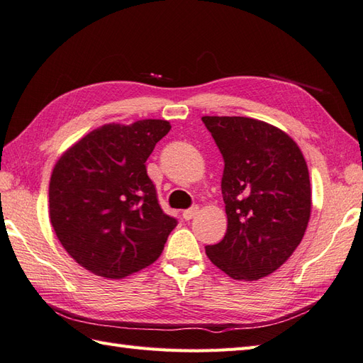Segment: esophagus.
Here are the masks:
<instances>
[{"label":"esophagus","mask_w":363,"mask_h":363,"mask_svg":"<svg viewBox=\"0 0 363 363\" xmlns=\"http://www.w3.org/2000/svg\"><path fill=\"white\" fill-rule=\"evenodd\" d=\"M197 213H199V206L197 205L189 208V209H184V211H183V219L184 220H191L192 217H194Z\"/></svg>","instance_id":"34e87169"}]
</instances>
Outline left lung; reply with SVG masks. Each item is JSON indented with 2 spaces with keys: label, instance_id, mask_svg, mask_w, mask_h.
<instances>
[{
  "label": "left lung",
  "instance_id": "1",
  "mask_svg": "<svg viewBox=\"0 0 363 363\" xmlns=\"http://www.w3.org/2000/svg\"><path fill=\"white\" fill-rule=\"evenodd\" d=\"M223 157L222 196L228 227L208 245L211 262L233 279L279 269L300 245L311 217V182L296 143L264 121L203 116Z\"/></svg>",
  "mask_w": 363,
  "mask_h": 363
}]
</instances>
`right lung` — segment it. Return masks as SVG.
Here are the masks:
<instances>
[{"label": "right lung", "instance_id": "1", "mask_svg": "<svg viewBox=\"0 0 363 363\" xmlns=\"http://www.w3.org/2000/svg\"><path fill=\"white\" fill-rule=\"evenodd\" d=\"M171 130L163 119L106 124L55 163L50 219L60 244L84 269L121 279L158 259L177 219L161 209L146 161Z\"/></svg>", "mask_w": 363, "mask_h": 363}]
</instances>
